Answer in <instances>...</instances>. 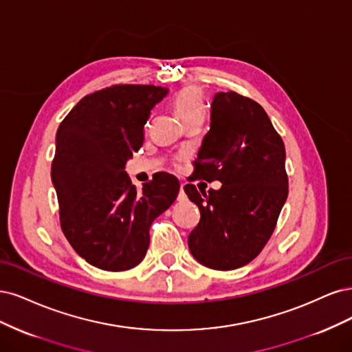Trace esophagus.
Wrapping results in <instances>:
<instances>
[{"label": "esophagus", "mask_w": 352, "mask_h": 352, "mask_svg": "<svg viewBox=\"0 0 352 352\" xmlns=\"http://www.w3.org/2000/svg\"><path fill=\"white\" fill-rule=\"evenodd\" d=\"M187 199V196H186V192H184V184H181L179 186V192H178V201H184Z\"/></svg>", "instance_id": "esophagus-1"}]
</instances>
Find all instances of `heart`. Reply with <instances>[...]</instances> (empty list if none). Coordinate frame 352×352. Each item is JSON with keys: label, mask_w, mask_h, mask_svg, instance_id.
<instances>
[{"label": "heart", "mask_w": 352, "mask_h": 352, "mask_svg": "<svg viewBox=\"0 0 352 352\" xmlns=\"http://www.w3.org/2000/svg\"><path fill=\"white\" fill-rule=\"evenodd\" d=\"M173 104L177 114L184 124L195 120H203V117H205V102H203L200 90L196 87H184L183 90H179Z\"/></svg>", "instance_id": "1"}]
</instances>
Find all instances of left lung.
Instances as JSON below:
<instances>
[{
    "mask_svg": "<svg viewBox=\"0 0 352 352\" xmlns=\"http://www.w3.org/2000/svg\"><path fill=\"white\" fill-rule=\"evenodd\" d=\"M192 174L222 187L208 195L184 187L200 210L188 235L191 254L217 270L250 263L274 234L288 196L285 146L262 105L232 90L214 95Z\"/></svg>",
    "mask_w": 352,
    "mask_h": 352,
    "instance_id": "8db88e82",
    "label": "left lung"
}]
</instances>
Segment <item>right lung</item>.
Returning a JSON list of instances; mask_svg holds the SVG:
<instances>
[{
  "label": "right lung",
  "mask_w": 352,
  "mask_h": 352,
  "mask_svg": "<svg viewBox=\"0 0 352 352\" xmlns=\"http://www.w3.org/2000/svg\"><path fill=\"white\" fill-rule=\"evenodd\" d=\"M166 94L153 85H112L85 96L56 131L51 177L61 230L95 267L138 266L152 222L178 196L179 181L171 174H157L138 191L124 171L143 144L151 111Z\"/></svg>",
  "instance_id": "add662e5"
}]
</instances>
